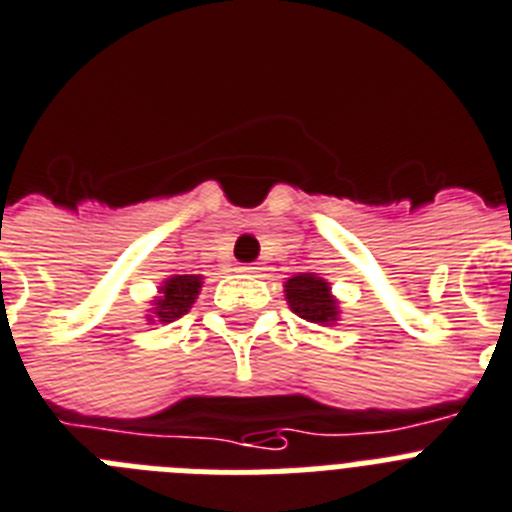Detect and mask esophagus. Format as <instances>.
<instances>
[{"label":"esophagus","mask_w":512,"mask_h":512,"mask_svg":"<svg viewBox=\"0 0 512 512\" xmlns=\"http://www.w3.org/2000/svg\"><path fill=\"white\" fill-rule=\"evenodd\" d=\"M259 269H261V266H256V264H243V266H240V272H243V274H259Z\"/></svg>","instance_id":"34e87169"}]
</instances>
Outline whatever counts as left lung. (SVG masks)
I'll use <instances>...</instances> for the list:
<instances>
[{"label": "left lung", "instance_id": "obj_1", "mask_svg": "<svg viewBox=\"0 0 512 512\" xmlns=\"http://www.w3.org/2000/svg\"><path fill=\"white\" fill-rule=\"evenodd\" d=\"M285 295L292 313L310 323H329L339 321V303L331 295V287L326 279L316 274H295L285 282Z\"/></svg>", "mask_w": 512, "mask_h": 512}]
</instances>
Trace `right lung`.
<instances>
[{"instance_id":"obj_1","label":"right lung","mask_w":512,"mask_h":512,"mask_svg":"<svg viewBox=\"0 0 512 512\" xmlns=\"http://www.w3.org/2000/svg\"><path fill=\"white\" fill-rule=\"evenodd\" d=\"M199 290H202V274H173V277H168L160 287V298L152 300L155 308H152L150 321L157 318L160 323H170L186 316Z\"/></svg>"}]
</instances>
